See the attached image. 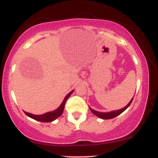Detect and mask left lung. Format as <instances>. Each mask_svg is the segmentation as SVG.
I'll use <instances>...</instances> for the list:
<instances>
[{
  "label": "left lung",
  "mask_w": 158,
  "mask_h": 158,
  "mask_svg": "<svg viewBox=\"0 0 158 158\" xmlns=\"http://www.w3.org/2000/svg\"><path fill=\"white\" fill-rule=\"evenodd\" d=\"M134 97L132 98V99L130 100V102L128 103V105H127L126 106H125L124 108H121V109H119V110H111V111H109V112H99V111H97V110H95L94 109H92L91 108H90V110H91V112L93 113L94 115H96L97 117H99V118L102 119H112L114 118V117H117V116L119 115L120 114H122L124 110H126L127 108L129 107L130 105H131V103L132 102V100H133Z\"/></svg>",
  "instance_id": "8db88e82"
}]
</instances>
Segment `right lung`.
Masks as SVG:
<instances>
[{
	"label": "right lung",
	"mask_w": 158,
	"mask_h": 158,
	"mask_svg": "<svg viewBox=\"0 0 158 158\" xmlns=\"http://www.w3.org/2000/svg\"><path fill=\"white\" fill-rule=\"evenodd\" d=\"M73 92V90H71V91H70V93H69L68 95L64 97L63 102H61V104L59 106V108H56V110H52V111L47 112V113H44L43 114H40V115H35V114L28 113V112H26V111H24V113L27 116H28L29 117L35 119V120L39 121V122H44V123L52 122V121L55 120V119H57L58 117H60L61 114H62V112L64 108L65 102H66L67 99H68L69 97L71 95Z\"/></svg>",
	"instance_id": "right-lung-1"
}]
</instances>
